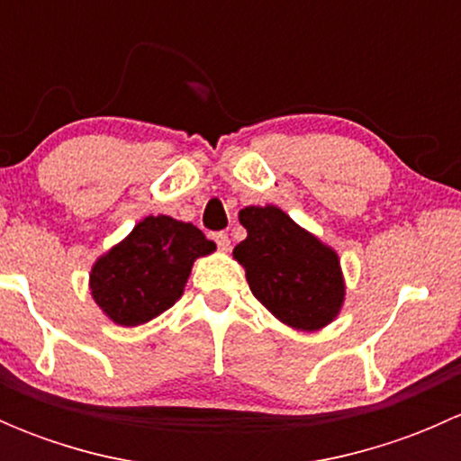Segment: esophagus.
<instances>
[{
    "label": "esophagus",
    "instance_id": "esophagus-1",
    "mask_svg": "<svg viewBox=\"0 0 461 461\" xmlns=\"http://www.w3.org/2000/svg\"><path fill=\"white\" fill-rule=\"evenodd\" d=\"M213 240H216V245H218V249H221V252H227V249H230V236L225 234V231H216V234H213Z\"/></svg>",
    "mask_w": 461,
    "mask_h": 461
}]
</instances>
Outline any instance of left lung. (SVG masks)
Here are the masks:
<instances>
[{
	"mask_svg": "<svg viewBox=\"0 0 461 461\" xmlns=\"http://www.w3.org/2000/svg\"><path fill=\"white\" fill-rule=\"evenodd\" d=\"M239 221L248 239L236 245L234 258L260 303L294 330L332 323L346 296L337 252L274 204L240 209Z\"/></svg>",
	"mask_w": 461,
	"mask_h": 461,
	"instance_id": "left-lung-1",
	"label": "left lung"
}]
</instances>
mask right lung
Returning <instances> with one entry per match:
<instances>
[{
	"label": "right lung",
	"mask_w": 461,
	"mask_h": 461,
	"mask_svg": "<svg viewBox=\"0 0 461 461\" xmlns=\"http://www.w3.org/2000/svg\"><path fill=\"white\" fill-rule=\"evenodd\" d=\"M216 249L192 222L147 216L131 234L95 260L91 296L113 323L133 328L183 296L194 260Z\"/></svg>",
	"instance_id": "1"
}]
</instances>
